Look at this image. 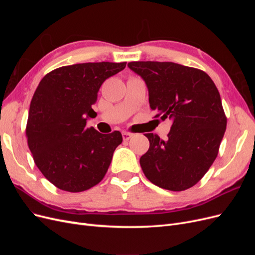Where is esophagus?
<instances>
[{"label": "esophagus", "instance_id": "1", "mask_svg": "<svg viewBox=\"0 0 255 255\" xmlns=\"http://www.w3.org/2000/svg\"><path fill=\"white\" fill-rule=\"evenodd\" d=\"M132 136H133V134L128 133V132H123V133H122V138H123V140H125V141L128 140L129 138H132Z\"/></svg>", "mask_w": 255, "mask_h": 255}]
</instances>
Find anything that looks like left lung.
I'll list each match as a JSON object with an SVG mask.
<instances>
[{
  "mask_svg": "<svg viewBox=\"0 0 255 255\" xmlns=\"http://www.w3.org/2000/svg\"><path fill=\"white\" fill-rule=\"evenodd\" d=\"M128 67L144 81L155 117L172 121L166 140L144 134L150 141L139 160L144 175L164 189L192 187L217 157L227 128L217 87L205 72L169 61H132Z\"/></svg>",
  "mask_w": 255,
  "mask_h": 255,
  "instance_id": "1",
  "label": "left lung"
}]
</instances>
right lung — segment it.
Listing matches in <instances>:
<instances>
[{"instance_id":"obj_1","label":"right lung","mask_w":255,"mask_h":255,"mask_svg":"<svg viewBox=\"0 0 255 255\" xmlns=\"http://www.w3.org/2000/svg\"><path fill=\"white\" fill-rule=\"evenodd\" d=\"M126 66L109 61L65 66L38 85L29 105L27 143L36 166L57 188L80 192L104 177L122 135L101 134L86 125L97 116L91 106L101 85Z\"/></svg>"}]
</instances>
